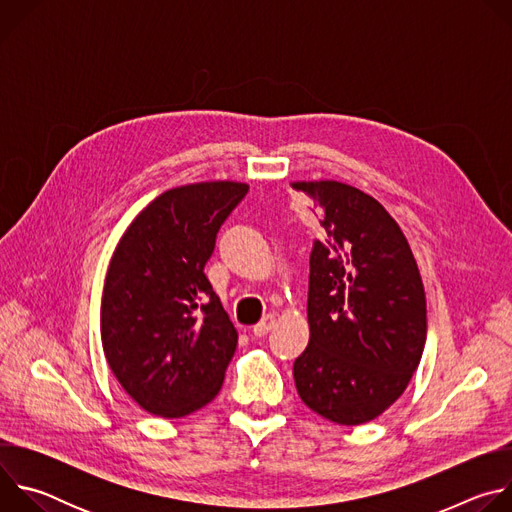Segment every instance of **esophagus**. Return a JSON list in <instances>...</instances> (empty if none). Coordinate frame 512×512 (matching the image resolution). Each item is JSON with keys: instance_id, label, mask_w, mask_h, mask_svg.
<instances>
[{"instance_id": "34e87169", "label": "esophagus", "mask_w": 512, "mask_h": 512, "mask_svg": "<svg viewBox=\"0 0 512 512\" xmlns=\"http://www.w3.org/2000/svg\"><path fill=\"white\" fill-rule=\"evenodd\" d=\"M273 326H275V316H273V314H267L259 324H255V326H253V334H255L257 338H261V336L269 334Z\"/></svg>"}]
</instances>
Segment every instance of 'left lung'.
<instances>
[{
  "label": "left lung",
  "instance_id": "1",
  "mask_svg": "<svg viewBox=\"0 0 512 512\" xmlns=\"http://www.w3.org/2000/svg\"><path fill=\"white\" fill-rule=\"evenodd\" d=\"M291 186L314 202L322 235L310 253V342L294 362L296 387L318 415L367 423L419 367L423 281L403 231L373 196L334 180Z\"/></svg>",
  "mask_w": 512,
  "mask_h": 512
}]
</instances>
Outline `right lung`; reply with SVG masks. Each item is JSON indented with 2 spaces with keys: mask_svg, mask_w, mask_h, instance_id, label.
<instances>
[{
  "mask_svg": "<svg viewBox=\"0 0 512 512\" xmlns=\"http://www.w3.org/2000/svg\"><path fill=\"white\" fill-rule=\"evenodd\" d=\"M241 182L172 188L123 233L103 287L101 340L127 395L148 413L184 417L223 387L237 330L204 275Z\"/></svg>",
  "mask_w": 512,
  "mask_h": 512,
  "instance_id": "1",
  "label": "right lung"
}]
</instances>
